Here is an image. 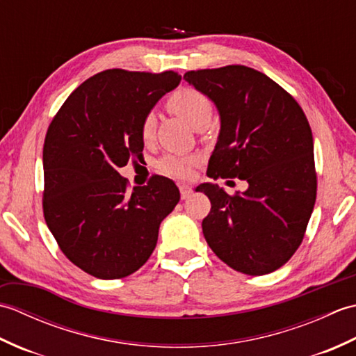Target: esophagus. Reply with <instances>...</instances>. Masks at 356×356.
I'll return each mask as SVG.
<instances>
[{
	"label": "esophagus",
	"mask_w": 356,
	"mask_h": 356,
	"mask_svg": "<svg viewBox=\"0 0 356 356\" xmlns=\"http://www.w3.org/2000/svg\"><path fill=\"white\" fill-rule=\"evenodd\" d=\"M179 190H180V197H182V200H186V199L190 197V195L193 194L191 188H190V186H186V185H180V186H179Z\"/></svg>",
	"instance_id": "esophagus-1"
}]
</instances>
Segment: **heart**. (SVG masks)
I'll return each instance as SVG.
<instances>
[{
	"label": "heart",
	"instance_id": "heart-1",
	"mask_svg": "<svg viewBox=\"0 0 356 356\" xmlns=\"http://www.w3.org/2000/svg\"><path fill=\"white\" fill-rule=\"evenodd\" d=\"M168 110L179 118L185 119L195 130H203L208 127L211 116H213V104L209 97L193 87H182L174 92L168 102ZM156 116L154 113H147L140 122V138L143 142L153 140L156 133ZM194 161L191 157H176V156H165L159 162V168L170 176L184 177L190 172L191 165Z\"/></svg>",
	"mask_w": 356,
	"mask_h": 356
}]
</instances>
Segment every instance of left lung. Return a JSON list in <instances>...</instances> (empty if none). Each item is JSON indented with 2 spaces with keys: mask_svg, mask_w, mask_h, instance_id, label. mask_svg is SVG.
Here are the masks:
<instances>
[{
  "mask_svg": "<svg viewBox=\"0 0 356 356\" xmlns=\"http://www.w3.org/2000/svg\"><path fill=\"white\" fill-rule=\"evenodd\" d=\"M184 79L220 115L208 176L248 182L245 193L231 195L214 184L197 186L211 202L203 236L229 268L248 275L274 272L303 241L316 199L305 111L283 87L246 65L191 70Z\"/></svg>",
  "mask_w": 356,
  "mask_h": 356,
  "instance_id": "left-lung-1",
  "label": "left lung"
}]
</instances>
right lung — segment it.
Returning <instances> with one entry per match:
<instances>
[{
    "label": "right lung",
    "instance_id": "1",
    "mask_svg": "<svg viewBox=\"0 0 356 356\" xmlns=\"http://www.w3.org/2000/svg\"><path fill=\"white\" fill-rule=\"evenodd\" d=\"M180 79L176 72H101L67 97L49 125L45 223L67 259L96 278H124L143 266L180 199L163 176L130 193L118 172L142 156V119Z\"/></svg>",
    "mask_w": 356,
    "mask_h": 356
}]
</instances>
